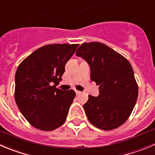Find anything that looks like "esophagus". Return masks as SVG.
Returning <instances> with one entry per match:
<instances>
[{"mask_svg": "<svg viewBox=\"0 0 155 155\" xmlns=\"http://www.w3.org/2000/svg\"><path fill=\"white\" fill-rule=\"evenodd\" d=\"M75 93H76V94H77V95H79V94H81V91H77V90H75Z\"/></svg>", "mask_w": 155, "mask_h": 155, "instance_id": "1", "label": "esophagus"}]
</instances>
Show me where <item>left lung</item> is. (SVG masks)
<instances>
[{
  "mask_svg": "<svg viewBox=\"0 0 155 155\" xmlns=\"http://www.w3.org/2000/svg\"><path fill=\"white\" fill-rule=\"evenodd\" d=\"M91 67V79L99 87L97 97L89 95L83 106L90 123L112 130L123 124L136 104L138 84L129 61L105 44L83 43L76 51Z\"/></svg>",
  "mask_w": 155,
  "mask_h": 155,
  "instance_id": "8db88e82",
  "label": "left lung"
}]
</instances>
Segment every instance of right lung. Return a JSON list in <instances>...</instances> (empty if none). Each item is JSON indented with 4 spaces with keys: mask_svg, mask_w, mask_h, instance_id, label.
Listing matches in <instances>:
<instances>
[{
    "mask_svg": "<svg viewBox=\"0 0 155 155\" xmlns=\"http://www.w3.org/2000/svg\"><path fill=\"white\" fill-rule=\"evenodd\" d=\"M78 44H52L38 48L18 66L15 74V101L33 127L51 131L64 123L74 91H61L64 66Z\"/></svg>",
    "mask_w": 155,
    "mask_h": 155,
    "instance_id": "add662e5",
    "label": "right lung"
}]
</instances>
